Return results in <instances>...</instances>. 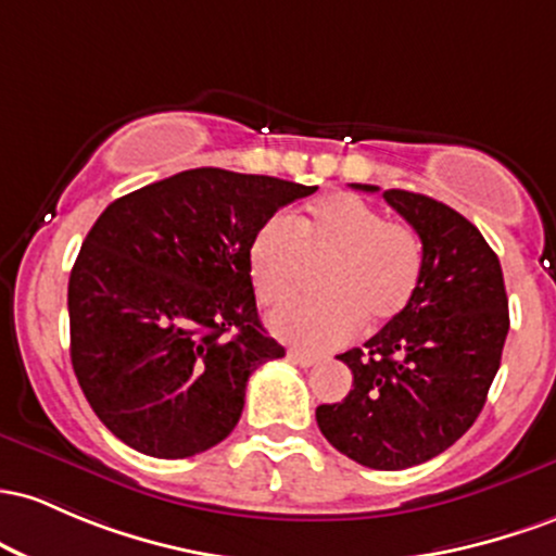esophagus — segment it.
Instances as JSON below:
<instances>
[{
  "label": "esophagus",
  "mask_w": 556,
  "mask_h": 556,
  "mask_svg": "<svg viewBox=\"0 0 556 556\" xmlns=\"http://www.w3.org/2000/svg\"><path fill=\"white\" fill-rule=\"evenodd\" d=\"M289 359L294 362V365H299V367H312V365H317V357H312V354H304V352H296V349H291Z\"/></svg>",
  "instance_id": "esophagus-1"
}]
</instances>
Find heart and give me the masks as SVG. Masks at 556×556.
I'll return each instance as SVG.
<instances>
[{
	"mask_svg": "<svg viewBox=\"0 0 556 556\" xmlns=\"http://www.w3.org/2000/svg\"><path fill=\"white\" fill-rule=\"evenodd\" d=\"M326 258L317 278L323 296L289 304L267 320L278 339L307 352L344 346L365 323L383 328L402 317L422 283L426 249L413 226L386 220L365 199L326 197L296 226L273 215L254 230L247 260L260 304H283L302 283L304 260Z\"/></svg>",
	"mask_w": 556,
	"mask_h": 556,
	"instance_id": "1",
	"label": "heart"
}]
</instances>
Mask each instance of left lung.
<instances>
[{"instance_id": "1", "label": "left lung", "mask_w": 556, "mask_h": 556, "mask_svg": "<svg viewBox=\"0 0 556 556\" xmlns=\"http://www.w3.org/2000/svg\"><path fill=\"white\" fill-rule=\"evenodd\" d=\"M383 199L420 233L422 283L402 317L339 354L354 389L315 417L354 463L404 470L439 457L476 422L502 362L509 309L498 257L467 217L413 191L389 189Z\"/></svg>"}]
</instances>
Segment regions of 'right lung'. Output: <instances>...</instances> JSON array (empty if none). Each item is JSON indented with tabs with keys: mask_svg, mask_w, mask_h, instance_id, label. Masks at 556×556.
<instances>
[{
	"mask_svg": "<svg viewBox=\"0 0 556 556\" xmlns=\"http://www.w3.org/2000/svg\"><path fill=\"white\" fill-rule=\"evenodd\" d=\"M315 191L197 167L99 215L67 283L71 359L91 409L123 444L184 459L236 428L249 376L286 354L260 323L249 241Z\"/></svg>",
	"mask_w": 556,
	"mask_h": 556,
	"instance_id": "obj_1",
	"label": "right lung"
}]
</instances>
